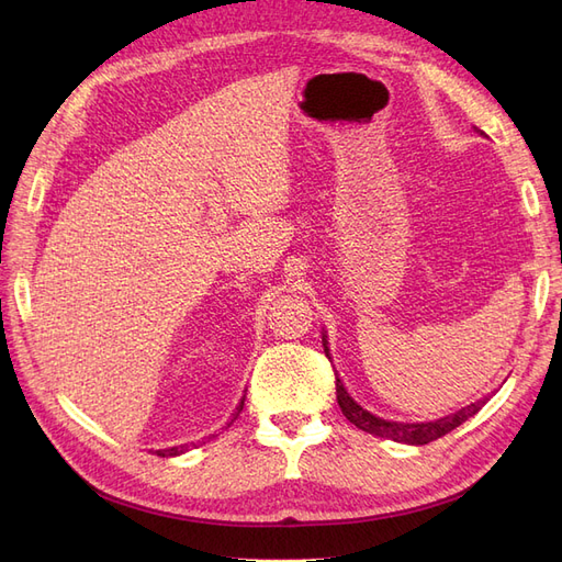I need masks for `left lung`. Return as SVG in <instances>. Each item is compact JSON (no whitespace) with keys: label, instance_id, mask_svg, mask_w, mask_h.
Masks as SVG:
<instances>
[{"label":"left lung","instance_id":"8db88e82","mask_svg":"<svg viewBox=\"0 0 562 562\" xmlns=\"http://www.w3.org/2000/svg\"><path fill=\"white\" fill-rule=\"evenodd\" d=\"M326 339V337H323ZM323 349H326V356L330 359L328 353V347L326 342H323ZM335 389H337V403L339 407H342V415L356 424V427L372 434V436H380V438H389V440H398V443H407V446H427V443H434V440L443 438L446 434H450L452 429H457L459 424H464L469 417H473L475 413L481 411V407L490 401L487 396L475 401L467 407H462V411H457L454 415H448L443 419H436V422H422V424H398V422H386V419H380L375 415H370L368 411H363V407L356 403L349 394L345 384L339 382V378L335 380Z\"/></svg>","mask_w":562,"mask_h":562}]
</instances>
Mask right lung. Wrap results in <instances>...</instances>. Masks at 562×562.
I'll return each mask as SVG.
<instances>
[{
	"label": "right lung",
	"mask_w": 562,
	"mask_h": 562,
	"mask_svg": "<svg viewBox=\"0 0 562 562\" xmlns=\"http://www.w3.org/2000/svg\"><path fill=\"white\" fill-rule=\"evenodd\" d=\"M241 411H244V401H241V405H239V407H236L234 419L239 417V413H241ZM234 419H232V422H234ZM232 422H229V424H232ZM182 450H184V448H168V450H157V454H159V457H173V454H180Z\"/></svg>",
	"instance_id": "add662e5"
}]
</instances>
